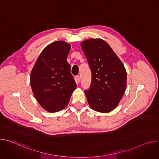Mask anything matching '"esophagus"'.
<instances>
[{
    "label": "esophagus",
    "instance_id": "obj_1",
    "mask_svg": "<svg viewBox=\"0 0 159 159\" xmlns=\"http://www.w3.org/2000/svg\"><path fill=\"white\" fill-rule=\"evenodd\" d=\"M80 77H79V75L76 76V77H75V82H76V83H77V84H78V83L80 82Z\"/></svg>",
    "mask_w": 159,
    "mask_h": 159
}]
</instances>
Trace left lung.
<instances>
[{
  "label": "left lung",
  "mask_w": 159,
  "mask_h": 159,
  "mask_svg": "<svg viewBox=\"0 0 159 159\" xmlns=\"http://www.w3.org/2000/svg\"><path fill=\"white\" fill-rule=\"evenodd\" d=\"M80 46L92 72L91 85L85 91L89 105L97 112H111L117 107L125 92V67L102 39L90 38L82 41Z\"/></svg>",
  "instance_id": "left-lung-1"
}]
</instances>
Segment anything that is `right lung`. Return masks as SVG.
Segmentation results:
<instances>
[{
	"label": "right lung",
	"instance_id": "1",
	"mask_svg": "<svg viewBox=\"0 0 159 159\" xmlns=\"http://www.w3.org/2000/svg\"><path fill=\"white\" fill-rule=\"evenodd\" d=\"M70 48L71 44L64 41L49 44L41 52L31 72L33 93L48 112H56L65 108L76 89L66 60Z\"/></svg>",
	"mask_w": 159,
	"mask_h": 159
}]
</instances>
